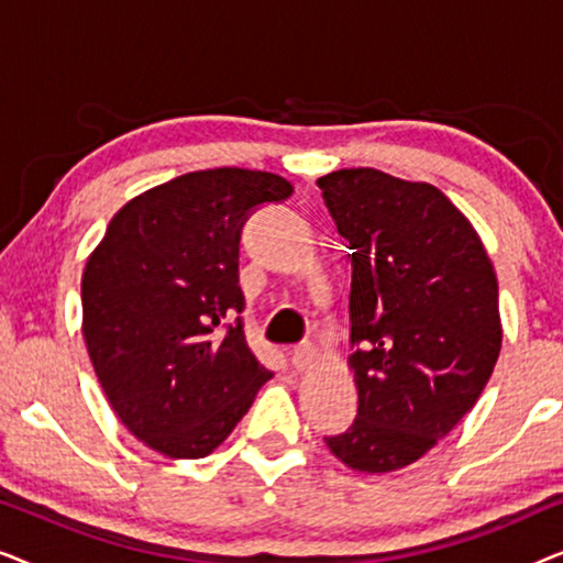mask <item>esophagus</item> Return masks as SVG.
<instances>
[{"label":"esophagus","instance_id":"esophagus-1","mask_svg":"<svg viewBox=\"0 0 563 563\" xmlns=\"http://www.w3.org/2000/svg\"><path fill=\"white\" fill-rule=\"evenodd\" d=\"M314 361H318V351H314L312 343H302L291 351V366H295L297 372H307V368H312Z\"/></svg>","mask_w":563,"mask_h":563}]
</instances>
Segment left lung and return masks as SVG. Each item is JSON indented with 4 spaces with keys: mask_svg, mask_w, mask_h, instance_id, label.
<instances>
[{
    "mask_svg": "<svg viewBox=\"0 0 563 563\" xmlns=\"http://www.w3.org/2000/svg\"><path fill=\"white\" fill-rule=\"evenodd\" d=\"M351 245L349 366L358 415L325 438L345 466H410L459 426L503 349L495 266L456 205L376 168L318 179Z\"/></svg>",
    "mask_w": 563,
    "mask_h": 563,
    "instance_id": "1",
    "label": "left lung"
}]
</instances>
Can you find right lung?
<instances>
[{
	"label": "right lung",
	"instance_id": "right-lung-1",
	"mask_svg": "<svg viewBox=\"0 0 563 563\" xmlns=\"http://www.w3.org/2000/svg\"><path fill=\"white\" fill-rule=\"evenodd\" d=\"M291 184L207 168L122 207L81 276V330L112 410L168 459H202L233 433L272 372L245 343L243 222Z\"/></svg>",
	"mask_w": 563,
	"mask_h": 563
}]
</instances>
